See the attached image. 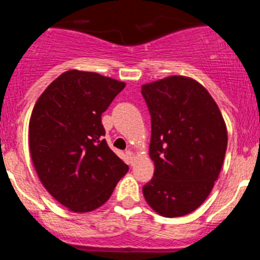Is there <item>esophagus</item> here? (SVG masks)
I'll list each match as a JSON object with an SVG mask.
<instances>
[{
    "label": "esophagus",
    "instance_id": "esophagus-1",
    "mask_svg": "<svg viewBox=\"0 0 260 260\" xmlns=\"http://www.w3.org/2000/svg\"><path fill=\"white\" fill-rule=\"evenodd\" d=\"M126 156H127L128 158V162L133 164V160H134V152H133V151H127V152H126Z\"/></svg>",
    "mask_w": 260,
    "mask_h": 260
}]
</instances>
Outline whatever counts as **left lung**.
Wrapping results in <instances>:
<instances>
[{
    "label": "left lung",
    "mask_w": 260,
    "mask_h": 260,
    "mask_svg": "<svg viewBox=\"0 0 260 260\" xmlns=\"http://www.w3.org/2000/svg\"><path fill=\"white\" fill-rule=\"evenodd\" d=\"M151 114L153 177L143 186L164 217L192 212L212 191L224 162L228 132L219 107L199 82L171 75L142 86Z\"/></svg>",
    "instance_id": "left-lung-1"
}]
</instances>
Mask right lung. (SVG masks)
<instances>
[{
	"mask_svg": "<svg viewBox=\"0 0 260 260\" xmlns=\"http://www.w3.org/2000/svg\"><path fill=\"white\" fill-rule=\"evenodd\" d=\"M126 84L98 73L69 70L45 88L32 109V162L53 198L86 213L110 198L128 167L108 147L102 114Z\"/></svg>",
	"mask_w": 260,
	"mask_h": 260,
	"instance_id": "right-lung-1",
	"label": "right lung"
}]
</instances>
